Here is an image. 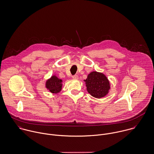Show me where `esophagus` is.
I'll return each instance as SVG.
<instances>
[{
  "label": "esophagus",
  "instance_id": "1",
  "mask_svg": "<svg viewBox=\"0 0 154 154\" xmlns=\"http://www.w3.org/2000/svg\"><path fill=\"white\" fill-rule=\"evenodd\" d=\"M72 79H75V80H77L79 79V77L77 75H73L72 76Z\"/></svg>",
  "mask_w": 154,
  "mask_h": 154
}]
</instances>
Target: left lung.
I'll list each match as a JSON object with an SVG mask.
<instances>
[{
    "label": "left lung",
    "instance_id": "left-lung-1",
    "mask_svg": "<svg viewBox=\"0 0 154 154\" xmlns=\"http://www.w3.org/2000/svg\"><path fill=\"white\" fill-rule=\"evenodd\" d=\"M85 82L88 92L96 98L104 97L110 89L109 82L102 73L92 72L88 75Z\"/></svg>",
    "mask_w": 154,
    "mask_h": 154
}]
</instances>
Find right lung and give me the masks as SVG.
<instances>
[{
	"label": "right lung",
	"instance_id": "add662e5",
	"mask_svg": "<svg viewBox=\"0 0 154 154\" xmlns=\"http://www.w3.org/2000/svg\"><path fill=\"white\" fill-rule=\"evenodd\" d=\"M62 80L53 75L46 83V87L51 92L57 93L61 91Z\"/></svg>",
	"mask_w": 154,
	"mask_h": 154
}]
</instances>
